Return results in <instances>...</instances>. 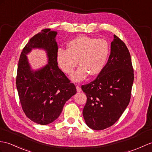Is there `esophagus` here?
Wrapping results in <instances>:
<instances>
[{
  "mask_svg": "<svg viewBox=\"0 0 152 152\" xmlns=\"http://www.w3.org/2000/svg\"><path fill=\"white\" fill-rule=\"evenodd\" d=\"M76 91L77 92H81L82 91V89H81L79 85H76Z\"/></svg>",
  "mask_w": 152,
  "mask_h": 152,
  "instance_id": "obj_1",
  "label": "esophagus"
}]
</instances>
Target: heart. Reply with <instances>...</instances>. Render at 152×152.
Listing matches in <instances>:
<instances>
[{
  "mask_svg": "<svg viewBox=\"0 0 152 152\" xmlns=\"http://www.w3.org/2000/svg\"><path fill=\"white\" fill-rule=\"evenodd\" d=\"M109 52L110 47L107 41L80 35L68 42L66 50L59 49L56 61L67 75L72 73L78 62L80 66L72 74L71 79L79 82L89 75L95 77L100 75L106 65Z\"/></svg>",
  "mask_w": 152,
  "mask_h": 152,
  "instance_id": "obj_1",
  "label": "heart"
}]
</instances>
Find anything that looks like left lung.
<instances>
[{"mask_svg": "<svg viewBox=\"0 0 152 152\" xmlns=\"http://www.w3.org/2000/svg\"><path fill=\"white\" fill-rule=\"evenodd\" d=\"M134 80L131 56L114 35L111 53L102 72L82 89L87 96L83 116L87 126L102 130L113 125L128 106Z\"/></svg>", "mask_w": 152, "mask_h": 152, "instance_id": "1", "label": "left lung"}]
</instances>
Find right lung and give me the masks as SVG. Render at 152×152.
I'll use <instances>...</instances> for the list:
<instances>
[{"label": "right lung", "instance_id": "add662e5", "mask_svg": "<svg viewBox=\"0 0 152 152\" xmlns=\"http://www.w3.org/2000/svg\"><path fill=\"white\" fill-rule=\"evenodd\" d=\"M57 34L45 29L31 37L21 52L17 68L16 86L23 110L28 118L41 125L56 121L66 102L76 93L75 84L56 61ZM34 48L45 50L48 58V64L36 71L31 68L26 56Z\"/></svg>", "mask_w": 152, "mask_h": 152}]
</instances>
